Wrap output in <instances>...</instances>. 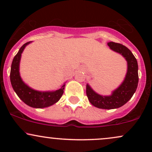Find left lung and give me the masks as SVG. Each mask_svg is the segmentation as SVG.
<instances>
[{
  "instance_id": "1",
  "label": "left lung",
  "mask_w": 152,
  "mask_h": 152,
  "mask_svg": "<svg viewBox=\"0 0 152 152\" xmlns=\"http://www.w3.org/2000/svg\"><path fill=\"white\" fill-rule=\"evenodd\" d=\"M108 46L126 58L128 63V70L124 81L111 96H103L99 95L94 92L88 84L86 85V95L88 101L95 107L103 109H117L124 105L133 96L139 82L137 61L132 51L125 46L118 43L109 42Z\"/></svg>"
}]
</instances>
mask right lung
Instances as JSON below:
<instances>
[{
    "instance_id": "add662e5",
    "label": "right lung",
    "mask_w": 152,
    "mask_h": 152,
    "mask_svg": "<svg viewBox=\"0 0 152 152\" xmlns=\"http://www.w3.org/2000/svg\"><path fill=\"white\" fill-rule=\"evenodd\" d=\"M29 43L30 42H27L23 45L18 53L13 58L10 69V83L18 96L28 106L34 108L50 106L58 102L62 96L65 84L63 85L60 89L55 91L40 92L29 88L23 82L19 74V63L23 50Z\"/></svg>"
}]
</instances>
